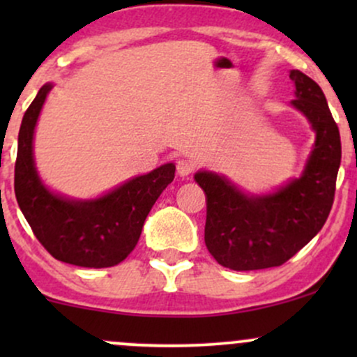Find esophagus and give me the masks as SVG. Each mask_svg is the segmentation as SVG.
I'll use <instances>...</instances> for the list:
<instances>
[{
    "mask_svg": "<svg viewBox=\"0 0 357 357\" xmlns=\"http://www.w3.org/2000/svg\"><path fill=\"white\" fill-rule=\"evenodd\" d=\"M176 171H178V174L181 176V178H186V176H190L192 173V162L190 159H179V161L176 162Z\"/></svg>",
    "mask_w": 357,
    "mask_h": 357,
    "instance_id": "esophagus-1",
    "label": "esophagus"
}]
</instances>
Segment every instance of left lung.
Wrapping results in <instances>:
<instances>
[{
  "label": "left lung",
  "instance_id": "obj_1",
  "mask_svg": "<svg viewBox=\"0 0 357 357\" xmlns=\"http://www.w3.org/2000/svg\"><path fill=\"white\" fill-rule=\"evenodd\" d=\"M296 84L292 105L309 119L315 144L304 173L265 196L241 192L225 176L195 174L206 195L204 243L223 267L260 270L278 267L321 231L334 203L341 165V136L322 89L301 70H290Z\"/></svg>",
  "mask_w": 357,
  "mask_h": 357
}]
</instances>
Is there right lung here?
Wrapping results in <instances>:
<instances>
[{
    "mask_svg": "<svg viewBox=\"0 0 357 357\" xmlns=\"http://www.w3.org/2000/svg\"><path fill=\"white\" fill-rule=\"evenodd\" d=\"M50 90V84L40 89L20 127L16 202L35 236L53 258L77 267H114L137 245L146 216L174 179L176 167L173 162L162 165L89 202H73L47 190L35 169L33 132Z\"/></svg>",
    "mask_w": 357,
    "mask_h": 357,
    "instance_id": "1",
    "label": "right lung"
}]
</instances>
